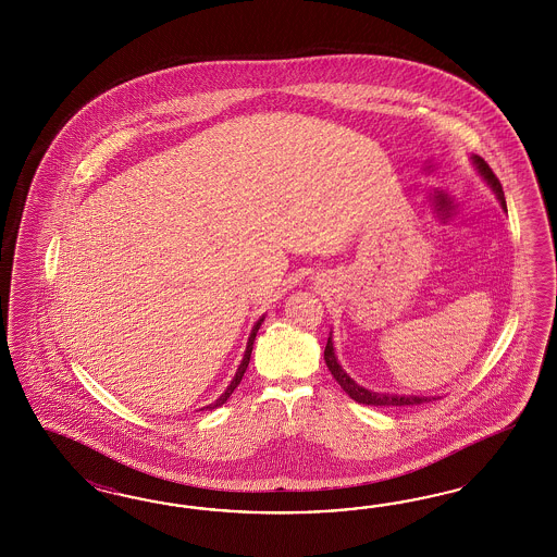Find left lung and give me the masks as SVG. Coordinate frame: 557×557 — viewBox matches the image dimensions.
I'll return each instance as SVG.
<instances>
[{
    "mask_svg": "<svg viewBox=\"0 0 557 557\" xmlns=\"http://www.w3.org/2000/svg\"><path fill=\"white\" fill-rule=\"evenodd\" d=\"M473 168L478 169V173L482 175V180L488 184L490 189L494 191V196L498 198V202L503 206V210L506 212V200L505 191L503 186L498 182V177L494 175V171L488 168V163L472 154ZM324 361H326V368L333 373V377L337 380L338 386L345 389L355 403L366 406H414L424 405V403H431V400H437L438 396H412V394H389V392H373V389L363 388L355 382L354 377L347 373V371L341 368V363L337 361V354H335V347H333V333L329 335L326 341V347H324Z\"/></svg>",
    "mask_w": 557,
    "mask_h": 557,
    "instance_id": "left-lung-1",
    "label": "left lung"
}]
</instances>
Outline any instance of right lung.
Returning <instances> with one entry per match:
<instances>
[{
    "mask_svg": "<svg viewBox=\"0 0 557 557\" xmlns=\"http://www.w3.org/2000/svg\"><path fill=\"white\" fill-rule=\"evenodd\" d=\"M263 321H265V314H263L259 321L255 322L253 331H251L249 341H247V349H245V355H243V361H240V366H238V370H236L235 377L231 380V384H228L226 389L220 394V398H216L212 405L203 406V408H200V410H214V408H219V406L224 405V403L231 398V394H233L236 386L240 384V380H243L245 371H247V368H249V361H251V351H253L255 337H257V331H259V326H261V322Z\"/></svg>",
    "mask_w": 557,
    "mask_h": 557,
    "instance_id": "obj_1",
    "label": "right lung"
}]
</instances>
